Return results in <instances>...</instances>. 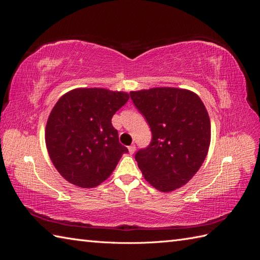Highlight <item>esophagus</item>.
Returning <instances> with one entry per match:
<instances>
[{
    "mask_svg": "<svg viewBox=\"0 0 260 260\" xmlns=\"http://www.w3.org/2000/svg\"><path fill=\"white\" fill-rule=\"evenodd\" d=\"M128 149H129V153L130 154H133L136 152V145H130L129 147H128Z\"/></svg>",
    "mask_w": 260,
    "mask_h": 260,
    "instance_id": "obj_1",
    "label": "esophagus"
}]
</instances>
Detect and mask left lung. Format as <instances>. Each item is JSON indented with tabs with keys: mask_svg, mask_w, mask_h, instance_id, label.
Wrapping results in <instances>:
<instances>
[{
	"mask_svg": "<svg viewBox=\"0 0 260 260\" xmlns=\"http://www.w3.org/2000/svg\"><path fill=\"white\" fill-rule=\"evenodd\" d=\"M130 98L152 131L151 143L136 154L145 180L161 192L186 184L210 144V120L202 100L178 88L132 91Z\"/></svg>",
	"mask_w": 260,
	"mask_h": 260,
	"instance_id": "obj_1",
	"label": "left lung"
}]
</instances>
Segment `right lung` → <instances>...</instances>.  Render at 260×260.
I'll return each instance as SVG.
<instances>
[{"label":"right lung","mask_w":260,"mask_h":260,"mask_svg":"<svg viewBox=\"0 0 260 260\" xmlns=\"http://www.w3.org/2000/svg\"><path fill=\"white\" fill-rule=\"evenodd\" d=\"M128 100L125 92L82 88L57 101L46 122L45 143L55 168L68 182L96 186L128 153L112 124L113 116Z\"/></svg>","instance_id":"obj_1"}]
</instances>
